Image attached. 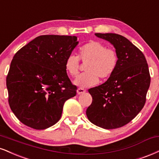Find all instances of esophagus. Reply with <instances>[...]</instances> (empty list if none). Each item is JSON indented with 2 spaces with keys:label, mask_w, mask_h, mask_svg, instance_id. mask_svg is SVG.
<instances>
[{
  "label": "esophagus",
  "mask_w": 159,
  "mask_h": 159,
  "mask_svg": "<svg viewBox=\"0 0 159 159\" xmlns=\"http://www.w3.org/2000/svg\"><path fill=\"white\" fill-rule=\"evenodd\" d=\"M86 92V90L84 89H83V88H78V89H77V93L78 95H81V94H84Z\"/></svg>",
  "instance_id": "esophagus-1"
}]
</instances>
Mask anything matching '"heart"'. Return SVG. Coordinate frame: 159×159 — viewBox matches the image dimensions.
<instances>
[{
	"mask_svg": "<svg viewBox=\"0 0 159 159\" xmlns=\"http://www.w3.org/2000/svg\"><path fill=\"white\" fill-rule=\"evenodd\" d=\"M80 61L86 64L85 71L75 80V84L81 87H89L98 83V78L107 79L114 73L118 64V54L116 49L107 47L100 41H92L81 46L78 56L68 55L65 61L66 72L72 77L78 75Z\"/></svg>",
	"mask_w": 159,
	"mask_h": 159,
	"instance_id": "obj_1",
	"label": "heart"
}]
</instances>
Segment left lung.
<instances>
[{
    "label": "left lung",
    "mask_w": 159,
    "mask_h": 159,
    "mask_svg": "<svg viewBox=\"0 0 159 159\" xmlns=\"http://www.w3.org/2000/svg\"><path fill=\"white\" fill-rule=\"evenodd\" d=\"M110 41L118 54L116 71L105 83L89 92L93 102L87 108L89 121L104 129L127 124L144 107L150 84V75L144 55L124 36L95 33Z\"/></svg>",
    "instance_id": "1"
}]
</instances>
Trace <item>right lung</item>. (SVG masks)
<instances>
[{
  "label": "right lung",
  "mask_w": 159,
  "mask_h": 159,
  "mask_svg": "<svg viewBox=\"0 0 159 159\" xmlns=\"http://www.w3.org/2000/svg\"><path fill=\"white\" fill-rule=\"evenodd\" d=\"M76 36L35 38L15 53L7 76L9 104L21 123L44 129L58 122L65 101L76 95L65 68Z\"/></svg>",
  "instance_id": "right-lung-1"
}]
</instances>
